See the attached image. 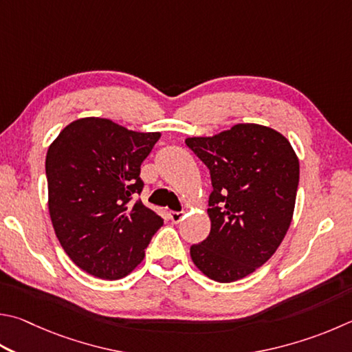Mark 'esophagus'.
I'll list each match as a JSON object with an SVG mask.
<instances>
[{"label":"esophagus","instance_id":"obj_1","mask_svg":"<svg viewBox=\"0 0 352 352\" xmlns=\"http://www.w3.org/2000/svg\"><path fill=\"white\" fill-rule=\"evenodd\" d=\"M169 219L172 223H180L183 220V212H177V210H170Z\"/></svg>","mask_w":352,"mask_h":352}]
</instances>
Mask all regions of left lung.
<instances>
[{
	"mask_svg": "<svg viewBox=\"0 0 352 352\" xmlns=\"http://www.w3.org/2000/svg\"><path fill=\"white\" fill-rule=\"evenodd\" d=\"M186 144L212 182L210 232L190 246V258L215 282H235L265 265L283 241L296 206L298 158L282 133L254 123L190 137Z\"/></svg>",
	"mask_w": 352,
	"mask_h": 352,
	"instance_id": "obj_1",
	"label": "left lung"
}]
</instances>
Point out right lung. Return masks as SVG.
I'll list each match as a JSON object with an SVG mask.
<instances>
[{
	"instance_id": "add662e5",
	"label": "right lung",
	"mask_w": 352,
	"mask_h": 352,
	"mask_svg": "<svg viewBox=\"0 0 352 352\" xmlns=\"http://www.w3.org/2000/svg\"><path fill=\"white\" fill-rule=\"evenodd\" d=\"M162 137L107 118L75 120L46 155L49 214L69 258L87 274L118 280L144 258L163 219L142 201L140 166Z\"/></svg>"
}]
</instances>
